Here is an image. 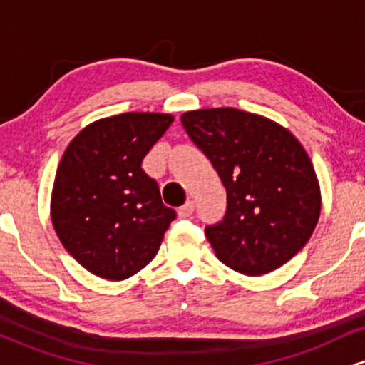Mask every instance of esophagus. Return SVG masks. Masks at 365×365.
Segmentation results:
<instances>
[{
    "label": "esophagus",
    "mask_w": 365,
    "mask_h": 365,
    "mask_svg": "<svg viewBox=\"0 0 365 365\" xmlns=\"http://www.w3.org/2000/svg\"><path fill=\"white\" fill-rule=\"evenodd\" d=\"M194 200H187L182 207H178V216L180 217H190L194 212Z\"/></svg>",
    "instance_id": "obj_1"
}]
</instances>
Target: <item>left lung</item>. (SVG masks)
<instances>
[{
  "label": "left lung",
  "mask_w": 365,
  "mask_h": 365,
  "mask_svg": "<svg viewBox=\"0 0 365 365\" xmlns=\"http://www.w3.org/2000/svg\"><path fill=\"white\" fill-rule=\"evenodd\" d=\"M180 120L226 188L223 220L206 226L217 259L249 276L290 261L321 212L319 183L300 142L274 121L235 108L188 111Z\"/></svg>",
  "instance_id": "left-lung-1"
}]
</instances>
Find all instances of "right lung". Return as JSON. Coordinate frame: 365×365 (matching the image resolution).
I'll use <instances>...</instances> for the list:
<instances>
[{
    "label": "right lung",
    "mask_w": 365,
    "mask_h": 365,
    "mask_svg": "<svg viewBox=\"0 0 365 365\" xmlns=\"http://www.w3.org/2000/svg\"><path fill=\"white\" fill-rule=\"evenodd\" d=\"M173 116L123 113L89 125L58 166L51 220L63 247L104 279L130 278L153 261L177 212L142 161Z\"/></svg>",
    "instance_id": "1"
}]
</instances>
